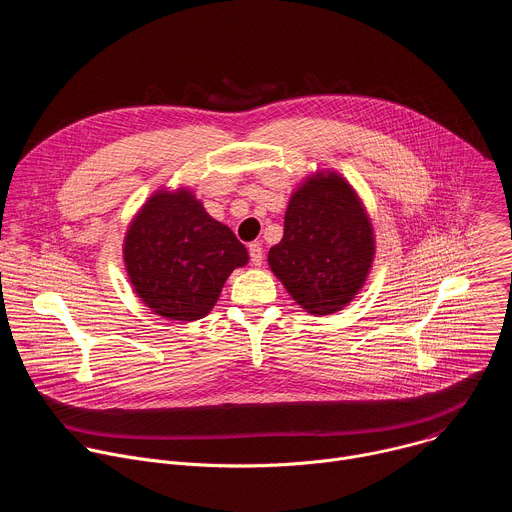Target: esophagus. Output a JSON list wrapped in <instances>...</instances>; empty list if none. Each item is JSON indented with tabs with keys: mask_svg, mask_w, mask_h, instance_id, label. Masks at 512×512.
<instances>
[{
	"mask_svg": "<svg viewBox=\"0 0 512 512\" xmlns=\"http://www.w3.org/2000/svg\"><path fill=\"white\" fill-rule=\"evenodd\" d=\"M249 257H251V263L257 265V267L263 263V249H261V243H251V245H249Z\"/></svg>",
	"mask_w": 512,
	"mask_h": 512,
	"instance_id": "34e87169",
	"label": "esophagus"
}]
</instances>
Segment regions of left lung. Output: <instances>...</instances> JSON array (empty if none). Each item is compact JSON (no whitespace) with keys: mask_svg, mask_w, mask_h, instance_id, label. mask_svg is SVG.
Listing matches in <instances>:
<instances>
[{"mask_svg":"<svg viewBox=\"0 0 512 512\" xmlns=\"http://www.w3.org/2000/svg\"><path fill=\"white\" fill-rule=\"evenodd\" d=\"M373 257V227L358 196L344 178L322 172L291 196L283 239L267 261L291 298L326 316L358 294Z\"/></svg>","mask_w":512,"mask_h":512,"instance_id":"left-lung-1","label":"left lung"}]
</instances>
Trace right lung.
I'll list each match as a JSON object with an SVG mask.
<instances>
[{
  "label": "right lung",
  "mask_w": 512,
  "mask_h": 512,
  "mask_svg": "<svg viewBox=\"0 0 512 512\" xmlns=\"http://www.w3.org/2000/svg\"><path fill=\"white\" fill-rule=\"evenodd\" d=\"M125 267L154 314L192 322L206 316L233 273L249 261L235 233L214 221L188 190H160L129 225Z\"/></svg>",
  "instance_id": "add662e5"
}]
</instances>
